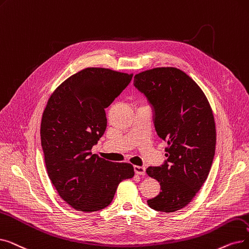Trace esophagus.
Here are the masks:
<instances>
[{
    "instance_id": "1",
    "label": "esophagus",
    "mask_w": 249,
    "mask_h": 249,
    "mask_svg": "<svg viewBox=\"0 0 249 249\" xmlns=\"http://www.w3.org/2000/svg\"><path fill=\"white\" fill-rule=\"evenodd\" d=\"M134 172L137 175H144L145 174V167L143 166H134Z\"/></svg>"
}]
</instances>
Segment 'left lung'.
Instances as JSON below:
<instances>
[{
	"instance_id": "left-lung-1",
	"label": "left lung",
	"mask_w": 249,
	"mask_h": 249,
	"mask_svg": "<svg viewBox=\"0 0 249 249\" xmlns=\"http://www.w3.org/2000/svg\"><path fill=\"white\" fill-rule=\"evenodd\" d=\"M133 84L151 107L157 134L168 143L164 164L146 169L160 185L147 204L158 212H176L192 200L209 176L215 150L211 106L196 82L177 68L138 73Z\"/></svg>"
}]
</instances>
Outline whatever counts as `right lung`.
I'll return each instance as SVG.
<instances>
[{
	"mask_svg": "<svg viewBox=\"0 0 249 249\" xmlns=\"http://www.w3.org/2000/svg\"><path fill=\"white\" fill-rule=\"evenodd\" d=\"M132 76L86 68L65 80L48 101L40 124L47 172L59 196L75 210L90 213L107 208L119 183L134 176L132 165L91 155L106 131L105 109Z\"/></svg>",
	"mask_w": 249,
	"mask_h": 249,
	"instance_id": "1",
	"label": "right lung"
}]
</instances>
